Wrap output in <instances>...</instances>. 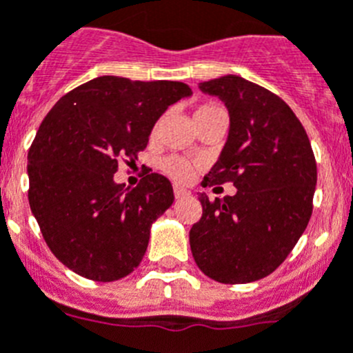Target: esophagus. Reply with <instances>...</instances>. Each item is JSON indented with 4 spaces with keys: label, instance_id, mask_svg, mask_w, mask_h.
I'll return each mask as SVG.
<instances>
[{
    "label": "esophagus",
    "instance_id": "1",
    "mask_svg": "<svg viewBox=\"0 0 353 353\" xmlns=\"http://www.w3.org/2000/svg\"><path fill=\"white\" fill-rule=\"evenodd\" d=\"M173 192H174V198L176 199H182V198H187V196H189V190L187 189H183V187H180V185H174L173 187Z\"/></svg>",
    "mask_w": 353,
    "mask_h": 353
}]
</instances>
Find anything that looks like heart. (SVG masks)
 I'll list each match as a JSON object with an SVG mask.
<instances>
[{"label":"heart","instance_id":"obj_1","mask_svg":"<svg viewBox=\"0 0 353 353\" xmlns=\"http://www.w3.org/2000/svg\"><path fill=\"white\" fill-rule=\"evenodd\" d=\"M215 113H225V110L222 108L219 103H203L201 106L196 108L194 112V117L196 121H201V119L210 117V115H215ZM157 131V125L154 128V134ZM161 170L173 179L174 182H187L190 179V173H192V164L187 159H182V157H176V155H168L161 161Z\"/></svg>","mask_w":353,"mask_h":353}]
</instances>
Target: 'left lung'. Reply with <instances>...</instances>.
<instances>
[{"mask_svg":"<svg viewBox=\"0 0 353 353\" xmlns=\"http://www.w3.org/2000/svg\"><path fill=\"white\" fill-rule=\"evenodd\" d=\"M199 89L219 96L231 117L224 150L203 183H232L236 194H199L203 215L189 232L190 250L215 282H255L285 261L308 225L315 155L296 113L271 90L236 75Z\"/></svg>","mask_w":353,"mask_h":353,"instance_id":"8db88e82","label":"left lung"}]
</instances>
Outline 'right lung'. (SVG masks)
I'll list each match as a JSON object with an SVG mask.
<instances>
[{"label":"right lung","instance_id":"right-lung-1","mask_svg":"<svg viewBox=\"0 0 353 353\" xmlns=\"http://www.w3.org/2000/svg\"><path fill=\"white\" fill-rule=\"evenodd\" d=\"M190 92L183 82L98 77L45 115L28 152V199L45 243L71 271L115 282L141 263L173 187L148 173L125 189L113 174L121 161L138 159L157 119Z\"/></svg>","mask_w":353,"mask_h":353}]
</instances>
